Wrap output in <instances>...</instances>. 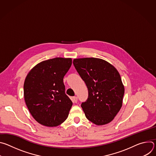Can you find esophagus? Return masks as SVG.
Here are the masks:
<instances>
[{"mask_svg": "<svg viewBox=\"0 0 156 156\" xmlns=\"http://www.w3.org/2000/svg\"><path fill=\"white\" fill-rule=\"evenodd\" d=\"M73 102H74L75 103H76V102H78V98H77L76 96H74V97L73 98Z\"/></svg>", "mask_w": 156, "mask_h": 156, "instance_id": "obj_1", "label": "esophagus"}]
</instances>
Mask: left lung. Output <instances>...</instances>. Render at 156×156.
<instances>
[{
  "label": "left lung",
  "instance_id": "obj_1",
  "mask_svg": "<svg viewBox=\"0 0 156 156\" xmlns=\"http://www.w3.org/2000/svg\"><path fill=\"white\" fill-rule=\"evenodd\" d=\"M73 65L88 90L81 104L86 117L96 125L112 122L120 111L125 87L114 66L98 58H75Z\"/></svg>",
  "mask_w": 156,
  "mask_h": 156
}]
</instances>
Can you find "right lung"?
Listing matches in <instances>:
<instances>
[{
  "mask_svg": "<svg viewBox=\"0 0 156 156\" xmlns=\"http://www.w3.org/2000/svg\"><path fill=\"white\" fill-rule=\"evenodd\" d=\"M71 58L42 61L30 71L24 83V98L33 117L41 125L57 126L68 117L72 102L65 93L63 77Z\"/></svg>",
  "mask_w": 156,
  "mask_h": 156,
  "instance_id": "1",
  "label": "right lung"
}]
</instances>
